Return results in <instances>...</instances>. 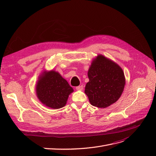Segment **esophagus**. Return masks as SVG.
<instances>
[{
  "label": "esophagus",
  "instance_id": "obj_1",
  "mask_svg": "<svg viewBox=\"0 0 156 156\" xmlns=\"http://www.w3.org/2000/svg\"><path fill=\"white\" fill-rule=\"evenodd\" d=\"M76 89H77V90H83V85L78 86V87H76Z\"/></svg>",
  "mask_w": 156,
  "mask_h": 156
}]
</instances>
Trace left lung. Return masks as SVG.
<instances>
[{
    "mask_svg": "<svg viewBox=\"0 0 156 156\" xmlns=\"http://www.w3.org/2000/svg\"><path fill=\"white\" fill-rule=\"evenodd\" d=\"M89 81L84 93L90 104L106 108L120 98L126 84L123 70L119 64L102 55L94 58L88 71Z\"/></svg>",
    "mask_w": 156,
    "mask_h": 156,
    "instance_id": "8db88e82",
    "label": "left lung"
}]
</instances>
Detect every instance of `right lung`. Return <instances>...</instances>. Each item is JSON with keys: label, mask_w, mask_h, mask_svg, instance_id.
I'll return each mask as SVG.
<instances>
[{"label": "right lung", "mask_w": 156, "mask_h": 156, "mask_svg": "<svg viewBox=\"0 0 156 156\" xmlns=\"http://www.w3.org/2000/svg\"><path fill=\"white\" fill-rule=\"evenodd\" d=\"M73 92L72 87L56 71L44 70L36 84V93L42 104L54 109L62 108L66 104L68 97Z\"/></svg>", "instance_id": "right-lung-1"}]
</instances>
